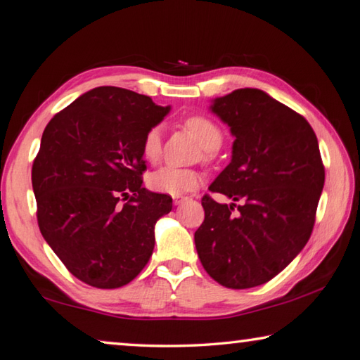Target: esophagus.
I'll use <instances>...</instances> for the list:
<instances>
[{
	"label": "esophagus",
	"instance_id": "1",
	"mask_svg": "<svg viewBox=\"0 0 360 360\" xmlns=\"http://www.w3.org/2000/svg\"><path fill=\"white\" fill-rule=\"evenodd\" d=\"M188 198L187 196H179V195H176V196H173V202H174V206H181L182 202H186Z\"/></svg>",
	"mask_w": 360,
	"mask_h": 360
}]
</instances>
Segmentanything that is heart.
Instances as JSON below:
<instances>
[{
	"instance_id": "obj_1",
	"label": "heart",
	"mask_w": 360,
	"mask_h": 360,
	"mask_svg": "<svg viewBox=\"0 0 360 360\" xmlns=\"http://www.w3.org/2000/svg\"><path fill=\"white\" fill-rule=\"evenodd\" d=\"M184 128L196 139L204 151H215L223 142L221 131L204 117H188L184 120ZM143 159L150 164H158L162 154V134L159 128H153L145 134L142 140ZM201 176L192 168L162 167L148 176V184L160 193L182 195L188 193L200 186Z\"/></svg>"
}]
</instances>
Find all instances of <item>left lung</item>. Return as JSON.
Masks as SVG:
<instances>
[{"label":"left lung","mask_w":360,"mask_h":360,"mask_svg":"<svg viewBox=\"0 0 360 360\" xmlns=\"http://www.w3.org/2000/svg\"><path fill=\"white\" fill-rule=\"evenodd\" d=\"M210 110L236 140L229 165L209 190L242 204L202 196L196 251L218 284L251 288L269 283L304 248L325 167L307 120L262 90H234L215 98Z\"/></svg>","instance_id":"left-lung-1"}]
</instances>
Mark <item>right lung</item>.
I'll return each mask as SVG.
<instances>
[{
	"mask_svg": "<svg viewBox=\"0 0 360 360\" xmlns=\"http://www.w3.org/2000/svg\"><path fill=\"white\" fill-rule=\"evenodd\" d=\"M168 112L150 96L104 86L46 124L32 164L39 228L82 283L123 287L150 260L154 224L173 201L142 186V140Z\"/></svg>",
	"mask_w": 360,
	"mask_h": 360,
	"instance_id": "obj_1",
	"label": "right lung"
}]
</instances>
